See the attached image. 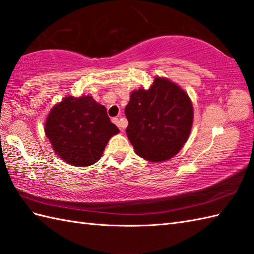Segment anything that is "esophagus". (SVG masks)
<instances>
[{
  "mask_svg": "<svg viewBox=\"0 0 254 254\" xmlns=\"http://www.w3.org/2000/svg\"><path fill=\"white\" fill-rule=\"evenodd\" d=\"M112 122L115 123V124H117V126L120 127V130L123 131V123L120 120H119L118 118H112Z\"/></svg>",
  "mask_w": 254,
  "mask_h": 254,
  "instance_id": "obj_1",
  "label": "esophagus"
}]
</instances>
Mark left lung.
<instances>
[{
    "mask_svg": "<svg viewBox=\"0 0 254 254\" xmlns=\"http://www.w3.org/2000/svg\"><path fill=\"white\" fill-rule=\"evenodd\" d=\"M127 135L135 153L149 161L174 157L190 135L193 107L179 86L155 78L150 88L133 91L126 107Z\"/></svg>",
    "mask_w": 254,
    "mask_h": 254,
    "instance_id": "8db88e82",
    "label": "left lung"
}]
</instances>
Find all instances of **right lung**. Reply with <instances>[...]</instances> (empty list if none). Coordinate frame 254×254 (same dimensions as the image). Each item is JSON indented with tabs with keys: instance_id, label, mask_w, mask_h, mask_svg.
Segmentation results:
<instances>
[{
	"instance_id": "obj_1",
	"label": "right lung",
	"mask_w": 254,
	"mask_h": 254,
	"mask_svg": "<svg viewBox=\"0 0 254 254\" xmlns=\"http://www.w3.org/2000/svg\"><path fill=\"white\" fill-rule=\"evenodd\" d=\"M45 132L55 152L67 164L86 167L101 157L111 136L119 128L107 109L91 96L65 97L52 108Z\"/></svg>"
}]
</instances>
